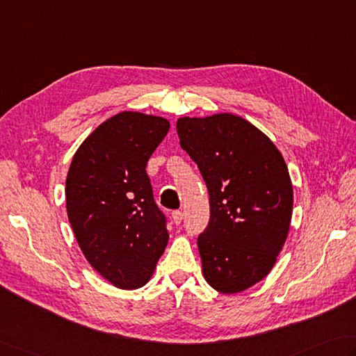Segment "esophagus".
Returning a JSON list of instances; mask_svg holds the SVG:
<instances>
[{
  "instance_id": "obj_1",
  "label": "esophagus",
  "mask_w": 356,
  "mask_h": 356,
  "mask_svg": "<svg viewBox=\"0 0 356 356\" xmlns=\"http://www.w3.org/2000/svg\"><path fill=\"white\" fill-rule=\"evenodd\" d=\"M171 219H172L174 224L179 225L180 222H182V219H184V214H182V211H179V210L172 211V214H171Z\"/></svg>"
}]
</instances>
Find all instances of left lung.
I'll use <instances>...</instances> for the list:
<instances>
[{
  "label": "left lung",
  "instance_id": "1",
  "mask_svg": "<svg viewBox=\"0 0 356 356\" xmlns=\"http://www.w3.org/2000/svg\"><path fill=\"white\" fill-rule=\"evenodd\" d=\"M176 128L210 194V224L197 239L204 277L219 293H241L270 273L287 241V163L261 129L232 113L180 117Z\"/></svg>",
  "mask_w": 356,
  "mask_h": 356
}]
</instances>
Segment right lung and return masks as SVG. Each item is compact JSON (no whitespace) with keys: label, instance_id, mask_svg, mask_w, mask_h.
<instances>
[{"label":"right lung","instance_id":"right-lung-1","mask_svg":"<svg viewBox=\"0 0 356 356\" xmlns=\"http://www.w3.org/2000/svg\"><path fill=\"white\" fill-rule=\"evenodd\" d=\"M170 131L163 117L123 111L99 124L75 151L66 177V210L92 268L117 289L151 280L168 243L148 174Z\"/></svg>","mask_w":356,"mask_h":356}]
</instances>
